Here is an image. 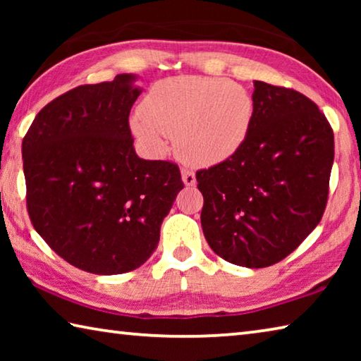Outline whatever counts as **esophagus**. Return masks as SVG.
<instances>
[{
    "label": "esophagus",
    "mask_w": 361,
    "mask_h": 361,
    "mask_svg": "<svg viewBox=\"0 0 361 361\" xmlns=\"http://www.w3.org/2000/svg\"><path fill=\"white\" fill-rule=\"evenodd\" d=\"M181 178L186 186H194L195 185V173L189 169H181Z\"/></svg>",
    "instance_id": "1"
}]
</instances>
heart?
I'll return each mask as SVG.
<instances>
[{
    "instance_id": "b5f03b06",
    "label": "heart",
    "mask_w": 361,
    "mask_h": 361,
    "mask_svg": "<svg viewBox=\"0 0 361 361\" xmlns=\"http://www.w3.org/2000/svg\"><path fill=\"white\" fill-rule=\"evenodd\" d=\"M253 111L252 95L234 81L173 76L152 85L130 127L154 154H164L167 137H175L183 159L213 166L245 143Z\"/></svg>"
}]
</instances>
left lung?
I'll use <instances>...</instances> for the list:
<instances>
[{"label": "left lung", "mask_w": 361, "mask_h": 361, "mask_svg": "<svg viewBox=\"0 0 361 361\" xmlns=\"http://www.w3.org/2000/svg\"><path fill=\"white\" fill-rule=\"evenodd\" d=\"M253 121L240 149L197 170L210 248L243 267L286 258L320 223L328 202L334 133L298 90L255 81Z\"/></svg>", "instance_id": "obj_1"}]
</instances>
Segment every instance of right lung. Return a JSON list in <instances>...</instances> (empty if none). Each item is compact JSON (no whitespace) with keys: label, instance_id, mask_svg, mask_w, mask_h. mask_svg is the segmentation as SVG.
<instances>
[{"label":"right lung","instance_id":"1","mask_svg":"<svg viewBox=\"0 0 361 361\" xmlns=\"http://www.w3.org/2000/svg\"><path fill=\"white\" fill-rule=\"evenodd\" d=\"M132 75L79 85L36 114L22 142L27 210L44 242L81 271H133L154 252L185 185L170 161L133 149Z\"/></svg>","mask_w":361,"mask_h":361}]
</instances>
